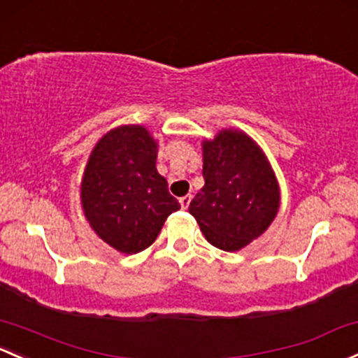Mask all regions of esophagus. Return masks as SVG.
Wrapping results in <instances>:
<instances>
[{"label": "esophagus", "instance_id": "1", "mask_svg": "<svg viewBox=\"0 0 358 358\" xmlns=\"http://www.w3.org/2000/svg\"><path fill=\"white\" fill-rule=\"evenodd\" d=\"M190 201H192V195H183V197H180V206H182V209H187L190 206Z\"/></svg>", "mask_w": 358, "mask_h": 358}]
</instances>
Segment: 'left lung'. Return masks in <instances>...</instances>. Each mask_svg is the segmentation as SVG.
I'll return each mask as SVG.
<instances>
[{
    "label": "left lung",
    "instance_id": "1",
    "mask_svg": "<svg viewBox=\"0 0 358 358\" xmlns=\"http://www.w3.org/2000/svg\"><path fill=\"white\" fill-rule=\"evenodd\" d=\"M204 187L190 202L210 245L240 250L268 229L280 208V189L268 159L248 135L223 130L202 144Z\"/></svg>",
    "mask_w": 358,
    "mask_h": 358
}]
</instances>
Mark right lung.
<instances>
[{"label": "right lung", "mask_w": 358, "mask_h": 358, "mask_svg": "<svg viewBox=\"0 0 358 358\" xmlns=\"http://www.w3.org/2000/svg\"><path fill=\"white\" fill-rule=\"evenodd\" d=\"M157 144L144 127L108 131L94 148L82 180V208L94 231L123 254H137L180 209L156 169Z\"/></svg>", "instance_id": "obj_1"}]
</instances>
